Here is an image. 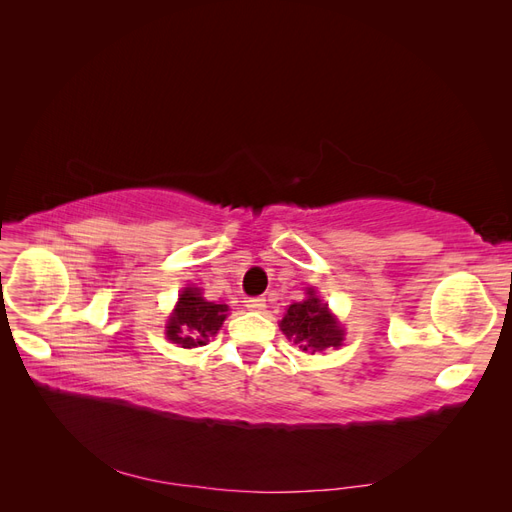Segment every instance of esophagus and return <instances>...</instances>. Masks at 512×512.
Masks as SVG:
<instances>
[{
  "mask_svg": "<svg viewBox=\"0 0 512 512\" xmlns=\"http://www.w3.org/2000/svg\"><path fill=\"white\" fill-rule=\"evenodd\" d=\"M245 307L250 309V312H262V309L267 307V299L265 297H254V299H247Z\"/></svg>",
  "mask_w": 512,
  "mask_h": 512,
  "instance_id": "1",
  "label": "esophagus"
}]
</instances>
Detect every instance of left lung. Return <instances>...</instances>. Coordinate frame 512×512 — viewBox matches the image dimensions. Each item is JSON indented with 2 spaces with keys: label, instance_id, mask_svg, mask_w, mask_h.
Wrapping results in <instances>:
<instances>
[{
  "label": "left lung",
  "instance_id": "left-lung-1",
  "mask_svg": "<svg viewBox=\"0 0 512 512\" xmlns=\"http://www.w3.org/2000/svg\"><path fill=\"white\" fill-rule=\"evenodd\" d=\"M282 333L305 352H322L339 348L344 342V329L329 312L327 303L318 299L314 288H307V299L292 303L280 322Z\"/></svg>",
  "mask_w": 512,
  "mask_h": 512
}]
</instances>
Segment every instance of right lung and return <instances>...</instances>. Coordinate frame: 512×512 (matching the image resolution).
Returning <instances> with one entry per match:
<instances>
[{"label":"right lung","instance_id":"1","mask_svg":"<svg viewBox=\"0 0 512 512\" xmlns=\"http://www.w3.org/2000/svg\"><path fill=\"white\" fill-rule=\"evenodd\" d=\"M228 316V305L207 301L200 288L188 286L179 294V301L166 322V337L181 348L205 346L220 331Z\"/></svg>","mask_w":512,"mask_h":512}]
</instances>
